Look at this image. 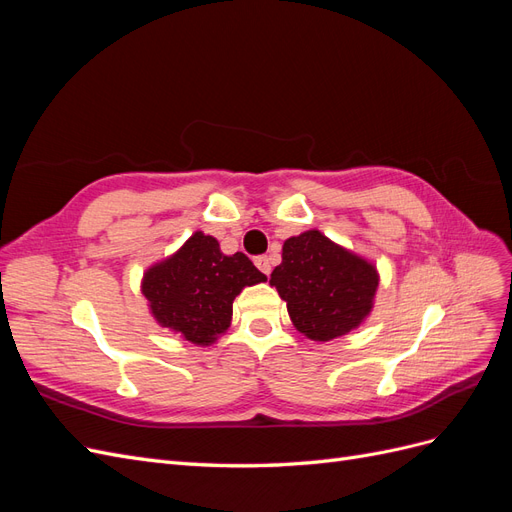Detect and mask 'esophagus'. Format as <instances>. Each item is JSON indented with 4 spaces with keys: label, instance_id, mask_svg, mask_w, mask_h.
<instances>
[{
    "label": "esophagus",
    "instance_id": "esophagus-1",
    "mask_svg": "<svg viewBox=\"0 0 512 512\" xmlns=\"http://www.w3.org/2000/svg\"><path fill=\"white\" fill-rule=\"evenodd\" d=\"M254 265H256L262 273H265V275L271 273V258H269V256H256V258H254Z\"/></svg>",
    "mask_w": 512,
    "mask_h": 512
}]
</instances>
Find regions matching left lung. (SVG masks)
Segmentation results:
<instances>
[{"instance_id":"8db88e82","label":"left lung","mask_w":512,"mask_h":512,"mask_svg":"<svg viewBox=\"0 0 512 512\" xmlns=\"http://www.w3.org/2000/svg\"><path fill=\"white\" fill-rule=\"evenodd\" d=\"M271 286L286 301L294 327L309 339L329 342L359 327L369 314L378 273L322 232L307 230L284 243Z\"/></svg>"}]
</instances>
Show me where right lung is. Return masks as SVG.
<instances>
[{"label":"right lung","mask_w":512,"mask_h":512,"mask_svg":"<svg viewBox=\"0 0 512 512\" xmlns=\"http://www.w3.org/2000/svg\"><path fill=\"white\" fill-rule=\"evenodd\" d=\"M265 280L243 252L226 256L218 241L196 232L175 256L145 273L143 294L162 327L207 346L228 329L237 294Z\"/></svg>","instance_id":"add662e5"}]
</instances>
